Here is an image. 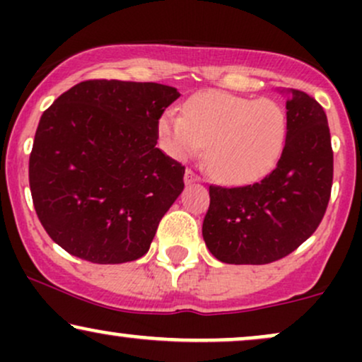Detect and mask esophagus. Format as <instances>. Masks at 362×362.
<instances>
[{"label":"esophagus","instance_id":"34e87169","mask_svg":"<svg viewBox=\"0 0 362 362\" xmlns=\"http://www.w3.org/2000/svg\"><path fill=\"white\" fill-rule=\"evenodd\" d=\"M197 180H201V177L195 175L190 168H187L185 170V184H192V182H197Z\"/></svg>","mask_w":362,"mask_h":362}]
</instances>
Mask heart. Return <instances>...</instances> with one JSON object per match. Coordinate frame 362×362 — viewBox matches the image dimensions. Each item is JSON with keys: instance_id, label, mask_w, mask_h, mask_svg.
I'll return each mask as SVG.
<instances>
[{"instance_id": "heart-1", "label": "heart", "mask_w": 362, "mask_h": 362, "mask_svg": "<svg viewBox=\"0 0 362 362\" xmlns=\"http://www.w3.org/2000/svg\"><path fill=\"white\" fill-rule=\"evenodd\" d=\"M167 149L187 158L206 148L211 175L242 185L264 177L279 160L288 119L277 102L250 100L228 91H202L185 103L184 114L170 109L158 122Z\"/></svg>"}]
</instances>
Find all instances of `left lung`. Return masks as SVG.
Segmentation results:
<instances>
[{
    "label": "left lung",
    "mask_w": 362,
    "mask_h": 362,
    "mask_svg": "<svg viewBox=\"0 0 362 362\" xmlns=\"http://www.w3.org/2000/svg\"><path fill=\"white\" fill-rule=\"evenodd\" d=\"M288 134L276 168L242 187H209L204 242L224 264H271L318 228L330 201L334 151L323 107L300 90L284 91Z\"/></svg>",
    "instance_id": "left-lung-1"
}]
</instances>
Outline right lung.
Wrapping results in <instances>:
<instances>
[{
  "label": "right lung",
  "mask_w": 362,
  "mask_h": 362,
  "mask_svg": "<svg viewBox=\"0 0 362 362\" xmlns=\"http://www.w3.org/2000/svg\"><path fill=\"white\" fill-rule=\"evenodd\" d=\"M177 88L88 80L56 98L35 131L28 182L35 213L66 252L122 264L149 250L184 190L185 167L156 148Z\"/></svg>",
  "instance_id": "add662e5"
}]
</instances>
